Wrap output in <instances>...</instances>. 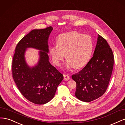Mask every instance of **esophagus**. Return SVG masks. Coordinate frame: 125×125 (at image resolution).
I'll return each instance as SVG.
<instances>
[{"label": "esophagus", "instance_id": "1", "mask_svg": "<svg viewBox=\"0 0 125 125\" xmlns=\"http://www.w3.org/2000/svg\"><path fill=\"white\" fill-rule=\"evenodd\" d=\"M63 77H64L63 79H64V80H65V81H68L70 79L69 75H67V74H64Z\"/></svg>", "mask_w": 125, "mask_h": 125}]
</instances>
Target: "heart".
Returning <instances> with one entry per match:
<instances>
[{
    "label": "heart",
    "instance_id": "b5f03b06",
    "mask_svg": "<svg viewBox=\"0 0 125 125\" xmlns=\"http://www.w3.org/2000/svg\"><path fill=\"white\" fill-rule=\"evenodd\" d=\"M57 44H52L49 47L52 62L59 66L66 57L65 63L67 69L80 68L88 62L93 48V41L88 35L77 31H72L60 34L57 40Z\"/></svg>",
    "mask_w": 125,
    "mask_h": 125
}]
</instances>
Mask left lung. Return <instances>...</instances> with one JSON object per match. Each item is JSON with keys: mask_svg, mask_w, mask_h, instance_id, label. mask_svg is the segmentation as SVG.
<instances>
[{"mask_svg": "<svg viewBox=\"0 0 125 125\" xmlns=\"http://www.w3.org/2000/svg\"><path fill=\"white\" fill-rule=\"evenodd\" d=\"M114 66V55L106 40L99 35L92 58L81 71L72 75L77 83L75 95L90 102L103 95L108 87Z\"/></svg>", "mask_w": 125, "mask_h": 125, "instance_id": "8db88e82", "label": "left lung"}]
</instances>
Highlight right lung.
<instances>
[{
    "instance_id": "obj_1",
    "label": "right lung",
    "mask_w": 125,
    "mask_h": 125,
    "mask_svg": "<svg viewBox=\"0 0 125 125\" xmlns=\"http://www.w3.org/2000/svg\"><path fill=\"white\" fill-rule=\"evenodd\" d=\"M52 28L33 30L17 45L12 63V77L25 99L36 104H44L54 97L63 75L49 62L48 40ZM28 48L40 51L39 60L30 67L25 59Z\"/></svg>"
}]
</instances>
